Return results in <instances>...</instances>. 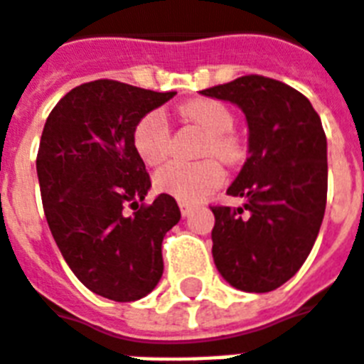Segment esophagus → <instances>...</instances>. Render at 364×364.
Returning <instances> with one entry per match:
<instances>
[{"label":"esophagus","instance_id":"34e87169","mask_svg":"<svg viewBox=\"0 0 364 364\" xmlns=\"http://www.w3.org/2000/svg\"><path fill=\"white\" fill-rule=\"evenodd\" d=\"M180 213H182V217H190L193 213V209H196V205L192 203H186V201H180Z\"/></svg>","mask_w":364,"mask_h":364}]
</instances>
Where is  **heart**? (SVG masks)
<instances>
[{
  "label": "heart",
  "instance_id": "heart-1",
  "mask_svg": "<svg viewBox=\"0 0 364 364\" xmlns=\"http://www.w3.org/2000/svg\"><path fill=\"white\" fill-rule=\"evenodd\" d=\"M182 114L209 134L203 147L205 155H217L218 159L228 163L237 159L240 149L228 134L234 127V117L223 103L213 100L192 101L182 107ZM134 147L147 165H161L168 157L171 132L163 113L153 111L138 120L134 128ZM223 180V165L215 159H205L199 163H168L157 171L153 182L166 196L186 203H198L215 192Z\"/></svg>",
  "mask_w": 364,
  "mask_h": 364
}]
</instances>
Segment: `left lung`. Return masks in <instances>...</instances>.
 <instances>
[{
	"instance_id": "8db88e82",
	"label": "left lung",
	"mask_w": 364,
	"mask_h": 364,
	"mask_svg": "<svg viewBox=\"0 0 364 364\" xmlns=\"http://www.w3.org/2000/svg\"><path fill=\"white\" fill-rule=\"evenodd\" d=\"M201 94L236 103L250 128V157L226 192L245 203L211 207L213 259L234 288L272 291L301 269L324 218L321 117L305 95L267 76H240Z\"/></svg>"
}]
</instances>
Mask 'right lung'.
Segmentation results:
<instances>
[{"label":"right lung","instance_id":"obj_1","mask_svg":"<svg viewBox=\"0 0 364 364\" xmlns=\"http://www.w3.org/2000/svg\"><path fill=\"white\" fill-rule=\"evenodd\" d=\"M174 94L86 82L63 95L43 127L36 171L49 230L76 278L113 301L157 286L163 237L180 220L172 196L141 203L151 180L134 147L138 120Z\"/></svg>","mask_w":364,"mask_h":364}]
</instances>
